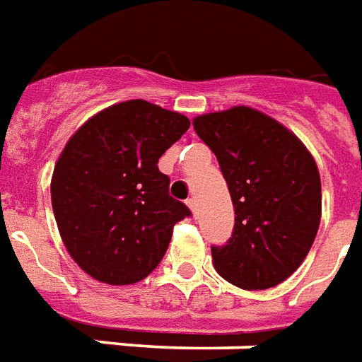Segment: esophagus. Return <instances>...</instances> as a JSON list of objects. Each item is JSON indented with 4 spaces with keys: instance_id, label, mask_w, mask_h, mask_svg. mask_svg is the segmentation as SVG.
<instances>
[{
    "instance_id": "34e87169",
    "label": "esophagus",
    "mask_w": 362,
    "mask_h": 362,
    "mask_svg": "<svg viewBox=\"0 0 362 362\" xmlns=\"http://www.w3.org/2000/svg\"><path fill=\"white\" fill-rule=\"evenodd\" d=\"M186 205H188L189 211L194 213V216H197V203H195L194 197H189V199H186Z\"/></svg>"
}]
</instances>
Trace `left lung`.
I'll return each mask as SVG.
<instances>
[{
	"label": "left lung",
	"mask_w": 362,
	"mask_h": 362,
	"mask_svg": "<svg viewBox=\"0 0 362 362\" xmlns=\"http://www.w3.org/2000/svg\"><path fill=\"white\" fill-rule=\"evenodd\" d=\"M194 128L216 155L234 203L232 238L211 247L216 272L243 290L274 288L317 238V163L296 134L251 107L195 117Z\"/></svg>",
	"instance_id": "8db88e82"
}]
</instances>
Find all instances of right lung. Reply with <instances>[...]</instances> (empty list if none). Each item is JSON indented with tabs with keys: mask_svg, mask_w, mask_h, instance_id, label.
I'll use <instances>...</instances> for the list:
<instances>
[{
	"mask_svg": "<svg viewBox=\"0 0 362 362\" xmlns=\"http://www.w3.org/2000/svg\"><path fill=\"white\" fill-rule=\"evenodd\" d=\"M189 119L144 99L93 115L72 134L52 176V205L69 255L86 274L127 286L149 276L189 209L168 195L160 155Z\"/></svg>",
	"mask_w": 362,
	"mask_h": 362,
	"instance_id": "right-lung-1",
	"label": "right lung"
}]
</instances>
